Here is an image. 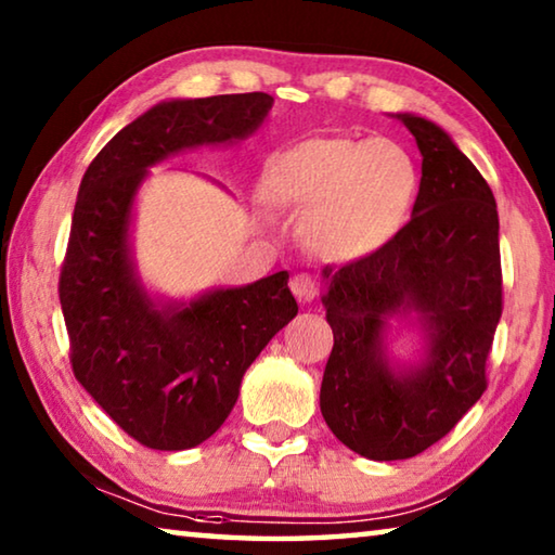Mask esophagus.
I'll return each instance as SVG.
<instances>
[{"label":"esophagus","mask_w":555,"mask_h":555,"mask_svg":"<svg viewBox=\"0 0 555 555\" xmlns=\"http://www.w3.org/2000/svg\"><path fill=\"white\" fill-rule=\"evenodd\" d=\"M291 291H294V296L298 300H304V304H311V300L318 296L315 279L311 274H296L291 279Z\"/></svg>","instance_id":"esophagus-1"}]
</instances>
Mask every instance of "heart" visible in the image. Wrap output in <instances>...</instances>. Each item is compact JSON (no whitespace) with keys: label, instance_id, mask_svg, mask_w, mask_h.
Returning <instances> with one entry per match:
<instances>
[{"label":"heart","instance_id":"obj_1","mask_svg":"<svg viewBox=\"0 0 555 555\" xmlns=\"http://www.w3.org/2000/svg\"><path fill=\"white\" fill-rule=\"evenodd\" d=\"M267 185L311 212L306 242L327 261L370 257L397 237L418 201L421 171L393 139L318 137L279 154Z\"/></svg>","mask_w":555,"mask_h":555}]
</instances>
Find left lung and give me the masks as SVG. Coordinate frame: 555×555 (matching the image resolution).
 Listing matches in <instances>:
<instances>
[{
    "label": "left lung",
    "instance_id": "8db88e82",
    "mask_svg": "<svg viewBox=\"0 0 555 555\" xmlns=\"http://www.w3.org/2000/svg\"><path fill=\"white\" fill-rule=\"evenodd\" d=\"M397 117L424 156L411 220L374 255L323 269L335 343L321 411L335 438L370 460L413 457L455 428L487 389L502 315L492 188L434 121ZM409 312L425 331L427 360L393 371L383 327Z\"/></svg>",
    "mask_w": 555,
    "mask_h": 555
}]
</instances>
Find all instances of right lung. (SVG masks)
I'll return each mask as SVG.
<instances>
[{"instance_id": "obj_1", "label": "right lung", "mask_w": 555, "mask_h": 555, "mask_svg": "<svg viewBox=\"0 0 555 555\" xmlns=\"http://www.w3.org/2000/svg\"><path fill=\"white\" fill-rule=\"evenodd\" d=\"M271 105L267 92L162 102L117 131L80 181L59 281L73 374L146 448L208 440L230 416L244 372L298 304L286 271L191 304H154L129 251L134 195L149 166L249 137Z\"/></svg>"}]
</instances>
